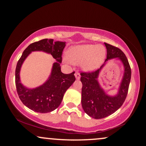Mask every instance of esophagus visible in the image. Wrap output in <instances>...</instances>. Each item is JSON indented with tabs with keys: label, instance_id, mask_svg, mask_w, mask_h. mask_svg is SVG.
<instances>
[{
	"label": "esophagus",
	"instance_id": "1",
	"mask_svg": "<svg viewBox=\"0 0 146 146\" xmlns=\"http://www.w3.org/2000/svg\"><path fill=\"white\" fill-rule=\"evenodd\" d=\"M75 78L77 79V80H79V79H80V74L78 73V72H76L75 73Z\"/></svg>",
	"mask_w": 146,
	"mask_h": 146
}]
</instances>
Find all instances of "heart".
<instances>
[{"label": "heart", "instance_id": "obj_1", "mask_svg": "<svg viewBox=\"0 0 146 146\" xmlns=\"http://www.w3.org/2000/svg\"><path fill=\"white\" fill-rule=\"evenodd\" d=\"M106 55V49L98 44H81L68 49L67 56L71 63L80 64L83 70L93 71L100 67Z\"/></svg>", "mask_w": 146, "mask_h": 146}]
</instances>
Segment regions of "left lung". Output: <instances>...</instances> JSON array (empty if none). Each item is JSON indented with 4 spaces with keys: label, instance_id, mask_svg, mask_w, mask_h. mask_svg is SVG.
Here are the masks:
<instances>
[{
    "label": "left lung",
    "instance_id": "8db88e82",
    "mask_svg": "<svg viewBox=\"0 0 146 146\" xmlns=\"http://www.w3.org/2000/svg\"><path fill=\"white\" fill-rule=\"evenodd\" d=\"M107 49V58L100 69L92 73H81L80 81L82 83V106L84 112L95 119L108 117L118 110L126 98L130 83L131 71L127 58L119 48L104 43ZM120 60L123 64L125 72L115 96H109L101 87L98 80L102 69L111 59Z\"/></svg>",
    "mask_w": 146,
    "mask_h": 146
}]
</instances>
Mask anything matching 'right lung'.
<instances>
[{
  "instance_id": "add662e5",
  "label": "right lung",
  "mask_w": 146,
  "mask_h": 146,
  "mask_svg": "<svg viewBox=\"0 0 146 146\" xmlns=\"http://www.w3.org/2000/svg\"><path fill=\"white\" fill-rule=\"evenodd\" d=\"M66 42L43 39L31 44L24 51L17 64L15 85L20 99L26 107L41 113L51 112L60 106L64 95L75 81V72L64 74L61 71L62 53ZM33 51H43L50 54L56 60L53 64L50 75L43 85L35 88H28L21 83L19 72L24 60Z\"/></svg>"
}]
</instances>
